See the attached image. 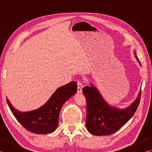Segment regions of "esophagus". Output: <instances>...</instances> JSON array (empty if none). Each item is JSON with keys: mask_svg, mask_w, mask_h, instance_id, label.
<instances>
[{"mask_svg": "<svg viewBox=\"0 0 152 152\" xmlns=\"http://www.w3.org/2000/svg\"><path fill=\"white\" fill-rule=\"evenodd\" d=\"M83 87V83L80 81L77 82V92H78V93H80V92H82Z\"/></svg>", "mask_w": 152, "mask_h": 152, "instance_id": "esophagus-1", "label": "esophagus"}]
</instances>
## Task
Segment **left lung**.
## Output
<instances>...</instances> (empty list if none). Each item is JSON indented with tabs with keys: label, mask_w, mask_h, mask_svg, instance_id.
Instances as JSON below:
<instances>
[{
	"label": "left lung",
	"mask_w": 152,
	"mask_h": 152,
	"mask_svg": "<svg viewBox=\"0 0 152 152\" xmlns=\"http://www.w3.org/2000/svg\"><path fill=\"white\" fill-rule=\"evenodd\" d=\"M83 93L86 98V128L92 134L106 136L118 131L133 116L140 104L142 92L131 106L122 110L109 106L92 85L85 86Z\"/></svg>",
	"instance_id": "8db88e82"
}]
</instances>
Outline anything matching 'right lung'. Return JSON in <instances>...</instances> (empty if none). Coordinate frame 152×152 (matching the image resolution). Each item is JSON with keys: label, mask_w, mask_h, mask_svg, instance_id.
<instances>
[{"label": "right lung", "mask_w": 152, "mask_h": 152, "mask_svg": "<svg viewBox=\"0 0 152 152\" xmlns=\"http://www.w3.org/2000/svg\"><path fill=\"white\" fill-rule=\"evenodd\" d=\"M77 83L72 81L56 90L46 103L39 109L21 112L7 103L14 117L23 127L35 134L54 132L58 125V117L63 104L77 92Z\"/></svg>", "instance_id": "obj_1"}]
</instances>
